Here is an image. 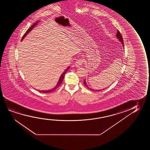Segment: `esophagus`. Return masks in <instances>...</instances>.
<instances>
[{
    "mask_svg": "<svg viewBox=\"0 0 150 150\" xmlns=\"http://www.w3.org/2000/svg\"><path fill=\"white\" fill-rule=\"evenodd\" d=\"M83 62V61L82 60V59H78L77 60L75 64L76 67H79L82 66Z\"/></svg>",
    "mask_w": 150,
    "mask_h": 150,
    "instance_id": "1",
    "label": "esophagus"
}]
</instances>
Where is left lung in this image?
Instances as JSON below:
<instances>
[{
    "instance_id": "left-lung-1",
    "label": "left lung",
    "mask_w": 150,
    "mask_h": 150,
    "mask_svg": "<svg viewBox=\"0 0 150 150\" xmlns=\"http://www.w3.org/2000/svg\"><path fill=\"white\" fill-rule=\"evenodd\" d=\"M116 37H117V38L119 39L120 41H121V43H122V45L123 46H124V44H123V38H122V35H121V33H120V32H119L118 30L117 31V34H116ZM83 83H84V86H86L87 88H88L89 90H90L94 91H100V90H93L92 88H90L89 87H88V86L86 84V79H84L83 80Z\"/></svg>"
}]
</instances>
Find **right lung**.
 I'll use <instances>...</instances> for the list:
<instances>
[{
	"instance_id": "add662e5",
	"label": "right lung",
	"mask_w": 150,
	"mask_h": 150,
	"mask_svg": "<svg viewBox=\"0 0 150 150\" xmlns=\"http://www.w3.org/2000/svg\"><path fill=\"white\" fill-rule=\"evenodd\" d=\"M38 23V21H37V22H36V23H34V24H33L32 26H31L30 28H29L28 30H27V32H26V33H25V34L23 35V37H22V39H21V41L23 40V39H24V38L26 36V35L28 34V33L30 32V31L33 29V28L35 27L36 25H37V23ZM69 68H70V67H68V68L66 69V70L64 71V73L62 74V75L60 76V77L59 79L58 80V82L57 84V85L55 87H54V88H52V89H51V90H47V91H40L39 90V91L40 92L43 93H51L52 92H53L55 90L56 88H57L58 86H60V85L61 84L62 82V81L64 80V75H65V74H66L67 72L68 71L69 69Z\"/></svg>"
}]
</instances>
